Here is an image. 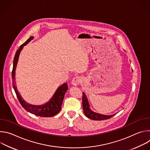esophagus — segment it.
Here are the masks:
<instances>
[{
	"label": "esophagus",
	"instance_id": "1",
	"mask_svg": "<svg viewBox=\"0 0 150 150\" xmlns=\"http://www.w3.org/2000/svg\"><path fill=\"white\" fill-rule=\"evenodd\" d=\"M81 82V78L79 76H75L73 78L71 83L73 85H74V86H76V85H78Z\"/></svg>",
	"mask_w": 150,
	"mask_h": 150
}]
</instances>
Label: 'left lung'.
I'll use <instances>...</instances> for the list:
<instances>
[{"label":"left lung","instance_id":"8db88e82","mask_svg":"<svg viewBox=\"0 0 150 150\" xmlns=\"http://www.w3.org/2000/svg\"><path fill=\"white\" fill-rule=\"evenodd\" d=\"M82 107H83V110L85 115L88 118L92 120H102L108 119L116 115V114H114L112 115H103L95 113L92 110H91V109H90V106H89L87 98L84 93H82Z\"/></svg>","mask_w":150,"mask_h":150}]
</instances>
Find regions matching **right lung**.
I'll return each instance as SVG.
<instances>
[{"label":"right lung","instance_id":"add662e5","mask_svg":"<svg viewBox=\"0 0 150 150\" xmlns=\"http://www.w3.org/2000/svg\"><path fill=\"white\" fill-rule=\"evenodd\" d=\"M33 38V37H31L30 38H29L24 44L20 46L19 49L16 51L15 53L13 59V69L12 71L13 87L20 104L27 111L32 114L41 117H52L57 115L61 110V107L64 98V96H65V94L68 89V85L67 83H63L62 85H61L60 87L58 88V89L56 90V93H54V96H53L52 98L50 100L49 102L47 103L44 105H34L26 103L19 95L18 91L16 90V87L15 86V69L16 67V64L18 60L20 52L23 49V47L25 46L27 44H28Z\"/></svg>","mask_w":150,"mask_h":150}]
</instances>
